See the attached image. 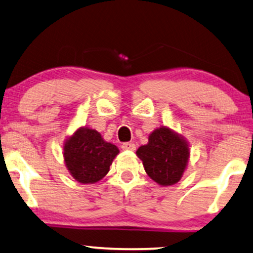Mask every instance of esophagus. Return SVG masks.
<instances>
[{
  "mask_svg": "<svg viewBox=\"0 0 253 253\" xmlns=\"http://www.w3.org/2000/svg\"><path fill=\"white\" fill-rule=\"evenodd\" d=\"M121 148H123L124 150H135V145H134L133 142H125V143H123V146H121Z\"/></svg>",
  "mask_w": 253,
  "mask_h": 253,
  "instance_id": "esophagus-1",
  "label": "esophagus"
}]
</instances>
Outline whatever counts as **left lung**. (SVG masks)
<instances>
[{
    "instance_id": "obj_1",
    "label": "left lung",
    "mask_w": 253,
    "mask_h": 253,
    "mask_svg": "<svg viewBox=\"0 0 253 253\" xmlns=\"http://www.w3.org/2000/svg\"><path fill=\"white\" fill-rule=\"evenodd\" d=\"M136 155L148 176L166 187L181 180L189 159V147L177 133L160 127L150 134L147 145L139 147Z\"/></svg>"
}]
</instances>
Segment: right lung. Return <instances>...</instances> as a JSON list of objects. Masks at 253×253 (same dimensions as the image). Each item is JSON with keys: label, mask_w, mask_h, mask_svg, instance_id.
I'll return each mask as SVG.
<instances>
[{"label": "right lung", "mask_w": 253, "mask_h": 253, "mask_svg": "<svg viewBox=\"0 0 253 253\" xmlns=\"http://www.w3.org/2000/svg\"><path fill=\"white\" fill-rule=\"evenodd\" d=\"M119 154L117 146L106 142L95 129L81 127L64 143V160L70 174L81 183H95L110 170Z\"/></svg>", "instance_id": "right-lung-1"}]
</instances>
